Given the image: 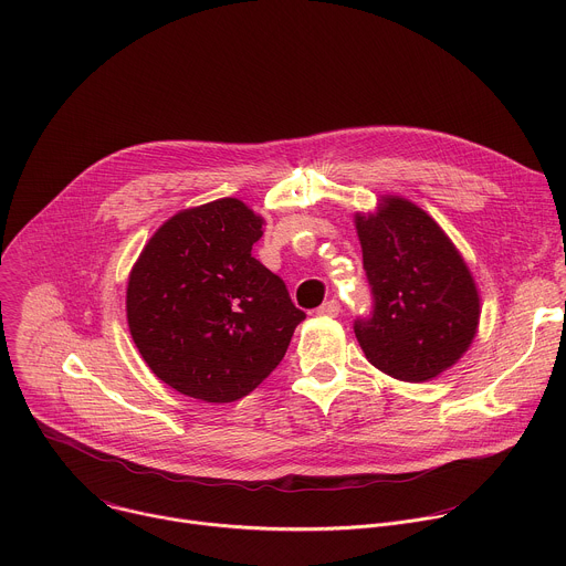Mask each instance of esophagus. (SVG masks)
Segmentation results:
<instances>
[{
  "mask_svg": "<svg viewBox=\"0 0 566 566\" xmlns=\"http://www.w3.org/2000/svg\"><path fill=\"white\" fill-rule=\"evenodd\" d=\"M339 311H342V304H339L337 300H328V302H324V304L317 308V313L324 315V317H337Z\"/></svg>",
  "mask_w": 566,
  "mask_h": 566,
  "instance_id": "34e87169",
  "label": "esophagus"
}]
</instances>
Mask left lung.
I'll list each match as a JSON object with an SVG mask.
<instances>
[{
    "label": "left lung",
    "instance_id": "obj_1",
    "mask_svg": "<svg viewBox=\"0 0 566 566\" xmlns=\"http://www.w3.org/2000/svg\"><path fill=\"white\" fill-rule=\"evenodd\" d=\"M373 293L355 319L366 359L381 373L421 384L452 368L481 317L474 277L446 231L417 205L384 196L377 213L355 216Z\"/></svg>",
    "mask_w": 566,
    "mask_h": 566
}]
</instances>
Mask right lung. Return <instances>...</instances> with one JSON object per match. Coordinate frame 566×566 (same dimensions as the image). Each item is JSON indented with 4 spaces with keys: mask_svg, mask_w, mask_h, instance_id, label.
I'll return each mask as SVG.
<instances>
[{
    "mask_svg": "<svg viewBox=\"0 0 566 566\" xmlns=\"http://www.w3.org/2000/svg\"><path fill=\"white\" fill-rule=\"evenodd\" d=\"M262 218L238 198L171 216L127 282V324L151 373L180 395L231 403L282 361L306 317L251 255Z\"/></svg>",
    "mask_w": 566,
    "mask_h": 566,
    "instance_id": "obj_1",
    "label": "right lung"
}]
</instances>
